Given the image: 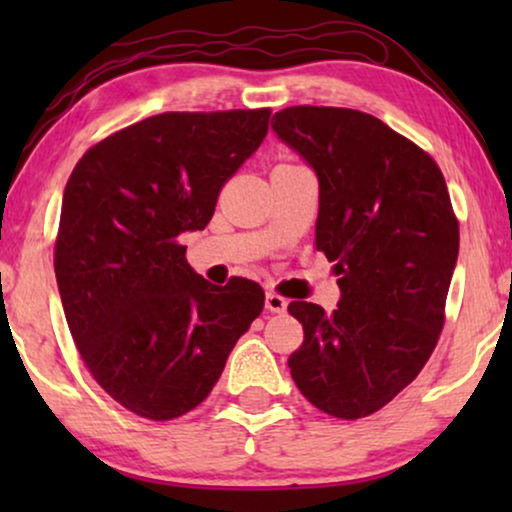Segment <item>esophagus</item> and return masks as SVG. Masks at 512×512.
Returning a JSON list of instances; mask_svg holds the SVG:
<instances>
[{
    "instance_id": "esophagus-1",
    "label": "esophagus",
    "mask_w": 512,
    "mask_h": 512,
    "mask_svg": "<svg viewBox=\"0 0 512 512\" xmlns=\"http://www.w3.org/2000/svg\"><path fill=\"white\" fill-rule=\"evenodd\" d=\"M286 305H289V300L277 296V293H268V296H265V310L282 314V312H286Z\"/></svg>"
}]
</instances>
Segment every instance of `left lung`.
Segmentation results:
<instances>
[{"label":"left lung","instance_id":"obj_1","mask_svg":"<svg viewBox=\"0 0 512 512\" xmlns=\"http://www.w3.org/2000/svg\"><path fill=\"white\" fill-rule=\"evenodd\" d=\"M272 121L317 174V249L342 275L333 314L289 305L305 331L291 377L328 415H373L415 380L443 331L459 256L443 172L363 111L289 107Z\"/></svg>","mask_w":512,"mask_h":512}]
</instances>
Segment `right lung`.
<instances>
[{
    "mask_svg": "<svg viewBox=\"0 0 512 512\" xmlns=\"http://www.w3.org/2000/svg\"><path fill=\"white\" fill-rule=\"evenodd\" d=\"M270 109L158 114L95 144L65 186L55 279L69 333L107 394L174 419L209 396L263 310L251 279L209 284L177 237L268 135Z\"/></svg>",
    "mask_w": 512,
    "mask_h": 512,
    "instance_id": "1",
    "label": "right lung"
}]
</instances>
